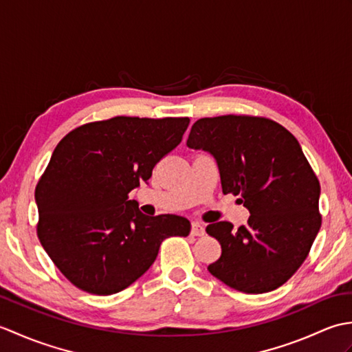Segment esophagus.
<instances>
[{"label":"esophagus","instance_id":"obj_1","mask_svg":"<svg viewBox=\"0 0 352 352\" xmlns=\"http://www.w3.org/2000/svg\"><path fill=\"white\" fill-rule=\"evenodd\" d=\"M204 233H206V230H204V227L201 226V223H198V222H193L192 223V228H190V234L192 236H204Z\"/></svg>","mask_w":352,"mask_h":352}]
</instances>
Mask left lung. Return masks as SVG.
<instances>
[{
    "instance_id": "1",
    "label": "left lung",
    "mask_w": 352,
    "mask_h": 352,
    "mask_svg": "<svg viewBox=\"0 0 352 352\" xmlns=\"http://www.w3.org/2000/svg\"><path fill=\"white\" fill-rule=\"evenodd\" d=\"M188 146L210 153L223 193L239 197L251 216L233 228L207 226L222 254L208 272L243 294L283 286L304 260L320 228V186L294 134L267 118L226 115L192 125Z\"/></svg>"
}]
</instances>
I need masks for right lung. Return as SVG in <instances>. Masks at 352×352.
<instances>
[{
  "label": "right lung",
  "mask_w": 352,
  "mask_h": 352,
  "mask_svg": "<svg viewBox=\"0 0 352 352\" xmlns=\"http://www.w3.org/2000/svg\"><path fill=\"white\" fill-rule=\"evenodd\" d=\"M189 118L116 116L66 134L36 186L37 237L74 286L111 295L144 275L170 236L190 222L146 216L129 193L183 139Z\"/></svg>",
  "instance_id": "obj_1"
}]
</instances>
